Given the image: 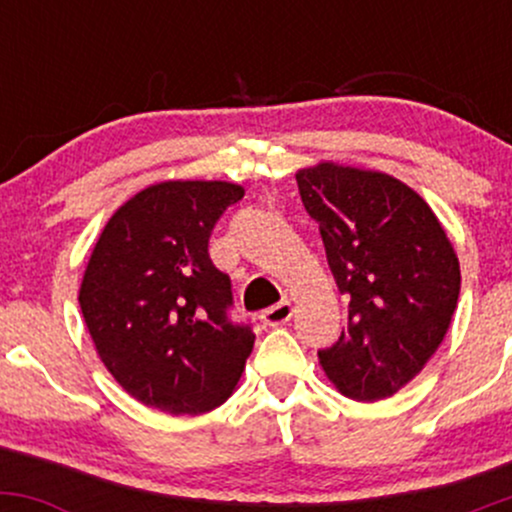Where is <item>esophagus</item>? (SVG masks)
I'll use <instances>...</instances> for the list:
<instances>
[{"mask_svg":"<svg viewBox=\"0 0 512 512\" xmlns=\"http://www.w3.org/2000/svg\"><path fill=\"white\" fill-rule=\"evenodd\" d=\"M291 315H293V305L289 301H281V303L272 305V308L264 310L262 322L267 327H281L291 320Z\"/></svg>","mask_w":512,"mask_h":512,"instance_id":"esophagus-1","label":"esophagus"}]
</instances>
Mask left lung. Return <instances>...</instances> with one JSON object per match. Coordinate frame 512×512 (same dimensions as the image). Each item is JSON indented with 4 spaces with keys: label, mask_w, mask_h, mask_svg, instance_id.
<instances>
[{
    "label": "left lung",
    "mask_w": 512,
    "mask_h": 512,
    "mask_svg": "<svg viewBox=\"0 0 512 512\" xmlns=\"http://www.w3.org/2000/svg\"><path fill=\"white\" fill-rule=\"evenodd\" d=\"M296 180L349 298L342 337L317 351L322 370L351 399L395 395L448 332L460 296L455 248L433 209L392 175L317 163Z\"/></svg>",
    "instance_id": "left-lung-1"
}]
</instances>
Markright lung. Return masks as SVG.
I'll list each match as a JSON object with an SVG mask.
<instances>
[{
	"instance_id": "1",
	"label": "right lung",
	"mask_w": 512,
	"mask_h": 512,
	"mask_svg": "<svg viewBox=\"0 0 512 512\" xmlns=\"http://www.w3.org/2000/svg\"><path fill=\"white\" fill-rule=\"evenodd\" d=\"M245 190L168 180L127 199L86 264L79 305L103 366L134 399L166 414L226 402L255 334L228 317L231 279L209 257L216 221Z\"/></svg>"
}]
</instances>
